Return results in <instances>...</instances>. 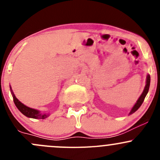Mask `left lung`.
<instances>
[{"label": "left lung", "mask_w": 160, "mask_h": 160, "mask_svg": "<svg viewBox=\"0 0 160 160\" xmlns=\"http://www.w3.org/2000/svg\"><path fill=\"white\" fill-rule=\"evenodd\" d=\"M149 85H150V76L148 75L147 76V79H146V87H145V89H144V90H143L142 93V95L140 96V98H138V100L137 101L136 104L134 105V107L132 108V111H130V113H129L130 114H132V113L135 112V111H136L138 108H139L140 106L142 105V104L143 101H144L145 98H146V94H147L148 91H149Z\"/></svg>", "instance_id": "obj_1"}]
</instances>
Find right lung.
I'll return each mask as SVG.
<instances>
[{"mask_svg":"<svg viewBox=\"0 0 160 160\" xmlns=\"http://www.w3.org/2000/svg\"><path fill=\"white\" fill-rule=\"evenodd\" d=\"M11 93H12L13 99H14V104H15L16 107L18 108V110L20 111L24 115H25L26 117L32 118H36V119H44L48 117L49 114H40L38 111L35 110V109H33V108H30L25 106V104H22V102H20V101L16 98V97L14 96V94L13 93L12 91H11Z\"/></svg>","mask_w":160,"mask_h":160,"instance_id":"add662e5","label":"right lung"}]
</instances>
